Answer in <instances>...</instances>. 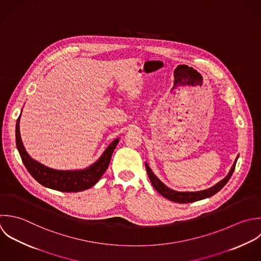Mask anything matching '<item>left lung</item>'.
I'll use <instances>...</instances> for the list:
<instances>
[{"label": "left lung", "instance_id": "left-lung-1", "mask_svg": "<svg viewBox=\"0 0 261 261\" xmlns=\"http://www.w3.org/2000/svg\"><path fill=\"white\" fill-rule=\"evenodd\" d=\"M238 156L233 165V167L231 168L230 173L228 174V176L223 179L222 181H220L218 184H216L215 186H213L212 188H208L206 190H202V191H196V192H179V191H175L169 187H167L160 179H158V177L152 173L151 169L148 167V165L145 163V168H146V172L147 175L149 177V180L152 184V186L154 187V189L161 194L163 195L165 198L174 201V202H178V203H189V202H194V201H198L204 198H208L213 195H215L216 193H218L230 180V178L232 177L235 167H236V163H237Z\"/></svg>", "mask_w": 261, "mask_h": 261}]
</instances>
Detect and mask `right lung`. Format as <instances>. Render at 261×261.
I'll list each match as a JSON object with an SVG mask.
<instances>
[{
	"label": "right lung",
	"instance_id": "obj_1",
	"mask_svg": "<svg viewBox=\"0 0 261 261\" xmlns=\"http://www.w3.org/2000/svg\"><path fill=\"white\" fill-rule=\"evenodd\" d=\"M19 118L16 122V146L21 160L29 174L42 186L62 191V192H79L86 190L97 183L109 167L114 149L119 139H115L105 150L101 156L85 170L77 171H59L47 168L38 162L32 160L26 152L19 132Z\"/></svg>",
	"mask_w": 261,
	"mask_h": 261
}]
</instances>
